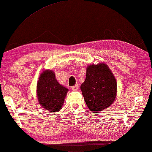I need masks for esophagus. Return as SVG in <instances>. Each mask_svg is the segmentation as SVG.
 <instances>
[{"mask_svg": "<svg viewBox=\"0 0 152 152\" xmlns=\"http://www.w3.org/2000/svg\"><path fill=\"white\" fill-rule=\"evenodd\" d=\"M78 84H76V85H75V86H72V90H74V91H77L78 90Z\"/></svg>", "mask_w": 152, "mask_h": 152, "instance_id": "34e87169", "label": "esophagus"}]
</instances>
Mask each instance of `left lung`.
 <instances>
[{"label":"left lung","mask_w":152,"mask_h":152,"mask_svg":"<svg viewBox=\"0 0 152 152\" xmlns=\"http://www.w3.org/2000/svg\"><path fill=\"white\" fill-rule=\"evenodd\" d=\"M80 89L88 107L97 114L114 102L117 83L108 66L100 63L87 68L86 80Z\"/></svg>","instance_id":"obj_1"}]
</instances>
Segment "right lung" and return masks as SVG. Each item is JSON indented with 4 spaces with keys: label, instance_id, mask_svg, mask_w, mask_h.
<instances>
[{
    "label": "right lung",
    "instance_id": "obj_1",
    "mask_svg": "<svg viewBox=\"0 0 152 152\" xmlns=\"http://www.w3.org/2000/svg\"><path fill=\"white\" fill-rule=\"evenodd\" d=\"M68 91L58 82L53 71L46 70L41 74L37 84V96L40 104L46 110L60 111Z\"/></svg>",
    "mask_w": 152,
    "mask_h": 152
}]
</instances>
